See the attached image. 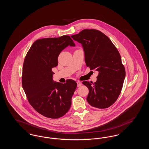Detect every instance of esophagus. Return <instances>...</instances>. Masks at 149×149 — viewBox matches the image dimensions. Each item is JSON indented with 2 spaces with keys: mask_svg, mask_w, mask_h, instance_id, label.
<instances>
[{
  "mask_svg": "<svg viewBox=\"0 0 149 149\" xmlns=\"http://www.w3.org/2000/svg\"><path fill=\"white\" fill-rule=\"evenodd\" d=\"M77 83V86H78V87H79V86H80L81 85V83L80 81H78Z\"/></svg>",
  "mask_w": 149,
  "mask_h": 149,
  "instance_id": "34e87169",
  "label": "esophagus"
}]
</instances>
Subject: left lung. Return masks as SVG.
Wrapping results in <instances>:
<instances>
[{"mask_svg": "<svg viewBox=\"0 0 149 149\" xmlns=\"http://www.w3.org/2000/svg\"><path fill=\"white\" fill-rule=\"evenodd\" d=\"M71 37L82 44L86 66L99 72L95 83H82L89 89L87 102L98 108H108L118 98L126 76L118 51L106 35L97 29H83Z\"/></svg>", "mask_w": 149, "mask_h": 149, "instance_id": "1", "label": "left lung"}]
</instances>
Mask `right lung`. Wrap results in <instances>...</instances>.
<instances>
[{
    "mask_svg": "<svg viewBox=\"0 0 149 149\" xmlns=\"http://www.w3.org/2000/svg\"><path fill=\"white\" fill-rule=\"evenodd\" d=\"M75 43L69 36L36 40L25 57L22 84L29 103L36 111L50 118L63 117L69 110L77 83L68 79L54 82L52 69L57 66L60 53Z\"/></svg>",
    "mask_w": 149,
    "mask_h": 149,
    "instance_id": "obj_1",
    "label": "right lung"
}]
</instances>
